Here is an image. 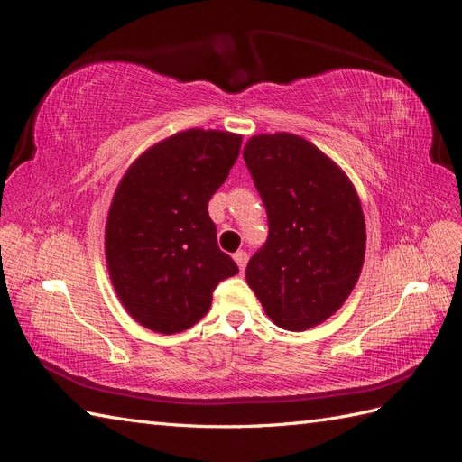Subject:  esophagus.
<instances>
[{"label": "esophagus", "mask_w": 462, "mask_h": 462, "mask_svg": "<svg viewBox=\"0 0 462 462\" xmlns=\"http://www.w3.org/2000/svg\"><path fill=\"white\" fill-rule=\"evenodd\" d=\"M233 260L236 262V265H239V270H241V272H245V268H246V262H248V254H246V253H243V250H239V253H235V254H233Z\"/></svg>", "instance_id": "esophagus-1"}]
</instances>
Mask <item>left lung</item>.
<instances>
[{
	"mask_svg": "<svg viewBox=\"0 0 462 462\" xmlns=\"http://www.w3.org/2000/svg\"><path fill=\"white\" fill-rule=\"evenodd\" d=\"M243 158L270 226L268 241L246 265V283L275 326L314 328L345 304L365 263L366 223L356 189L299 134H256Z\"/></svg>",
	"mask_w": 462,
	"mask_h": 462,
	"instance_id": "obj_1",
	"label": "left lung"
}]
</instances>
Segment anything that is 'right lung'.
Wrapping results in <instances>:
<instances>
[{
	"instance_id": "1",
	"label": "right lung",
	"mask_w": 462,
	"mask_h": 462,
	"mask_svg": "<svg viewBox=\"0 0 462 462\" xmlns=\"http://www.w3.org/2000/svg\"><path fill=\"white\" fill-rule=\"evenodd\" d=\"M241 143L229 131L187 129L144 150L121 177L104 250L111 285L141 326L163 335L192 328L221 279L239 273L217 246L208 202Z\"/></svg>"
}]
</instances>
